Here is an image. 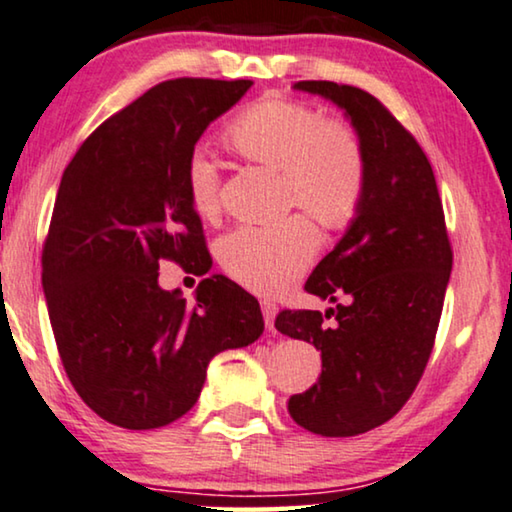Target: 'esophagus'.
<instances>
[{
    "mask_svg": "<svg viewBox=\"0 0 512 512\" xmlns=\"http://www.w3.org/2000/svg\"><path fill=\"white\" fill-rule=\"evenodd\" d=\"M262 315H264V325L269 331H273V322H276L278 315V306L273 301H262Z\"/></svg>",
    "mask_w": 512,
    "mask_h": 512,
    "instance_id": "34e87169",
    "label": "esophagus"
}]
</instances>
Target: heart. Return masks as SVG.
<instances>
[{"label": "heart", "instance_id": "obj_1", "mask_svg": "<svg viewBox=\"0 0 512 512\" xmlns=\"http://www.w3.org/2000/svg\"><path fill=\"white\" fill-rule=\"evenodd\" d=\"M225 143L250 164L278 171L285 208H301L325 229L345 227L362 206L369 162L362 136L350 122L325 118L306 102L266 95L229 122ZM187 197L204 220L220 213V174L194 157ZM318 253V232L306 215L264 227H239L218 243V259L229 278L259 294L290 287Z\"/></svg>", "mask_w": 512, "mask_h": 512}]
</instances>
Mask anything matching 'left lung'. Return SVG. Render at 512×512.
<instances>
[{
	"mask_svg": "<svg viewBox=\"0 0 512 512\" xmlns=\"http://www.w3.org/2000/svg\"><path fill=\"white\" fill-rule=\"evenodd\" d=\"M294 88L334 102L364 141L369 178L362 206L336 248L315 266L306 292L334 301L283 311L280 334L313 343L322 373L287 401L292 420L320 436H357L403 408L420 383L441 320L452 248L431 164L369 92L331 81Z\"/></svg>",
	"mask_w": 512,
	"mask_h": 512,
	"instance_id": "left-lung-1",
	"label": "left lung"
}]
</instances>
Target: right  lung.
<instances>
[{
    "mask_svg": "<svg viewBox=\"0 0 512 512\" xmlns=\"http://www.w3.org/2000/svg\"><path fill=\"white\" fill-rule=\"evenodd\" d=\"M253 81L174 78L102 122L64 169L43 243V292L57 352L88 406L125 429H157L199 399L206 366L264 331L262 311L225 276L190 306L157 283L160 259L211 269L187 197L194 143Z\"/></svg>",
    "mask_w": 512,
    "mask_h": 512,
    "instance_id": "add662e5",
    "label": "right lung"
}]
</instances>
